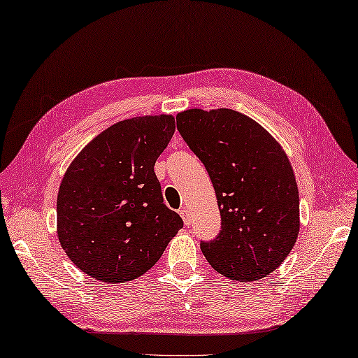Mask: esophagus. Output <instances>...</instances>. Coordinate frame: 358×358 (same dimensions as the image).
<instances>
[{"mask_svg":"<svg viewBox=\"0 0 358 358\" xmlns=\"http://www.w3.org/2000/svg\"><path fill=\"white\" fill-rule=\"evenodd\" d=\"M179 214L182 216V219H184V224L189 225V222H192V217H189V211L187 208H180Z\"/></svg>","mask_w":358,"mask_h":358,"instance_id":"34e87169","label":"esophagus"}]
</instances>
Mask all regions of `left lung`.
Returning a JSON list of instances; mask_svg holds the SVG:
<instances>
[{
    "mask_svg": "<svg viewBox=\"0 0 358 358\" xmlns=\"http://www.w3.org/2000/svg\"><path fill=\"white\" fill-rule=\"evenodd\" d=\"M178 130L210 174L222 229L201 242L210 265L231 280L264 279L297 241L299 189L283 148L254 119L231 108L185 110Z\"/></svg>",
    "mask_w": 358,
    "mask_h": 358,
    "instance_id": "obj_1",
    "label": "left lung"
}]
</instances>
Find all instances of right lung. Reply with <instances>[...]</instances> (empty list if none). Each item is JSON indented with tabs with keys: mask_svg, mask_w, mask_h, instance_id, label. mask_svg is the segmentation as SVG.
<instances>
[{
	"mask_svg": "<svg viewBox=\"0 0 358 358\" xmlns=\"http://www.w3.org/2000/svg\"><path fill=\"white\" fill-rule=\"evenodd\" d=\"M174 129L170 115L125 119L98 134L67 169L57 202L58 239L93 279H136L184 227L164 203L155 174Z\"/></svg>",
	"mask_w": 358,
	"mask_h": 358,
	"instance_id": "1",
	"label": "right lung"
}]
</instances>
